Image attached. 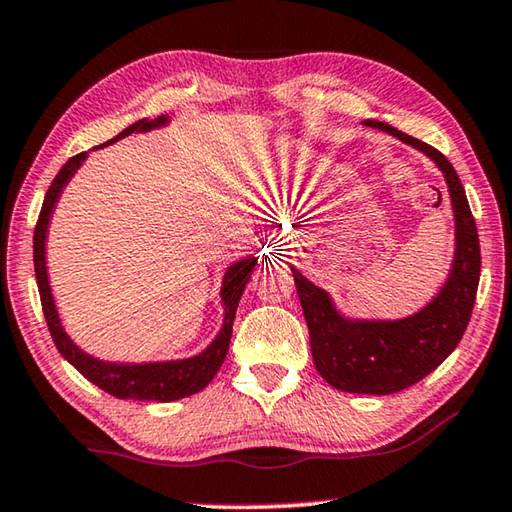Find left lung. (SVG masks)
I'll list each match as a JSON object with an SVG mask.
<instances>
[{
	"instance_id": "8db88e82",
	"label": "left lung",
	"mask_w": 512,
	"mask_h": 512,
	"mask_svg": "<svg viewBox=\"0 0 512 512\" xmlns=\"http://www.w3.org/2000/svg\"><path fill=\"white\" fill-rule=\"evenodd\" d=\"M363 124L413 146L443 171L456 228L454 262L447 282L431 302L411 316L366 320L343 316L325 289L309 282L298 268L291 266V273L309 327L311 357L320 377L345 393L391 395L418 384L463 339L479 287L481 250L461 178L445 155L384 121L366 119Z\"/></svg>"
}]
</instances>
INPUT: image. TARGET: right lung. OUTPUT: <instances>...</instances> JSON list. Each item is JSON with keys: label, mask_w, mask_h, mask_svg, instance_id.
<instances>
[{"label": "right lung", "mask_w": 512, "mask_h": 512, "mask_svg": "<svg viewBox=\"0 0 512 512\" xmlns=\"http://www.w3.org/2000/svg\"><path fill=\"white\" fill-rule=\"evenodd\" d=\"M169 124L167 115H160L155 119H140L133 126H128L117 137H112L110 142L94 146V149H103V146L119 142L121 137L131 133H149L153 128H162ZM88 158V153H79L74 158H69L63 169L58 171L54 183L49 185L45 203H42L40 219L33 232V264H36V280L40 291L42 311H45L51 339H54L58 352L72 363V366L81 372L85 379H90L94 386H99L101 391L110 393L119 400H142V402H173L183 400V397L194 395L210 384L216 372L223 366L225 354L230 348V336H232V323H235L237 305L244 293L246 284L250 280V273L257 264V257L248 255L239 262L230 264L228 271L223 275L221 284V302H223V325L219 334L214 336V341L207 345L203 352L194 354L187 359H173V361H149V363H117V361H103L92 357V354L83 352L79 345L69 339L63 323H60L54 293L49 287V275H47V230L51 214L56 210V203L60 194H63L65 185L72 180V176Z\"/></svg>", "instance_id": "obj_1"}]
</instances>
